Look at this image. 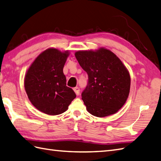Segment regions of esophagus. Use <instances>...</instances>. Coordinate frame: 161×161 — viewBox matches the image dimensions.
<instances>
[{"label":"esophagus","instance_id":"1","mask_svg":"<svg viewBox=\"0 0 161 161\" xmlns=\"http://www.w3.org/2000/svg\"><path fill=\"white\" fill-rule=\"evenodd\" d=\"M74 92L76 93V94L77 95V96H78L80 94V89L78 88V87H75V88H74Z\"/></svg>","mask_w":161,"mask_h":161}]
</instances>
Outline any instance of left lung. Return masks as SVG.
<instances>
[{
	"label": "left lung",
	"mask_w": 161,
	"mask_h": 161,
	"mask_svg": "<svg viewBox=\"0 0 161 161\" xmlns=\"http://www.w3.org/2000/svg\"><path fill=\"white\" fill-rule=\"evenodd\" d=\"M75 56L88 74L82 100L89 113L97 117L116 114L125 103L130 90V75L115 53L104 47L82 50Z\"/></svg>",
	"instance_id": "left-lung-1"
}]
</instances>
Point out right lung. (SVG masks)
Here are the masks:
<instances>
[{
	"mask_svg": "<svg viewBox=\"0 0 161 161\" xmlns=\"http://www.w3.org/2000/svg\"><path fill=\"white\" fill-rule=\"evenodd\" d=\"M69 51L49 48L40 53L27 69L24 86L28 98L36 108L48 115H58L68 109L76 98L66 86L63 67Z\"/></svg>",
	"mask_w": 161,
	"mask_h": 161,
	"instance_id": "1",
	"label": "right lung"
}]
</instances>
